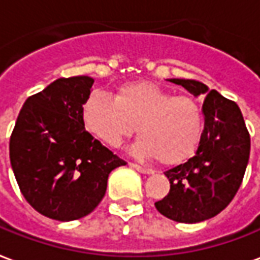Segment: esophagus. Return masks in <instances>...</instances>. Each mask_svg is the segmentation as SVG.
<instances>
[{
  "label": "esophagus",
  "mask_w": 260,
  "mask_h": 260,
  "mask_svg": "<svg viewBox=\"0 0 260 260\" xmlns=\"http://www.w3.org/2000/svg\"><path fill=\"white\" fill-rule=\"evenodd\" d=\"M132 167L136 168V170H137L139 173H141V174H153L154 173L151 168L143 167V166H139V164H132Z\"/></svg>",
  "instance_id": "esophagus-1"
}]
</instances>
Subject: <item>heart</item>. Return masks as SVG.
<instances>
[{"label":"heart","mask_w":260,"mask_h":260,"mask_svg":"<svg viewBox=\"0 0 260 260\" xmlns=\"http://www.w3.org/2000/svg\"><path fill=\"white\" fill-rule=\"evenodd\" d=\"M86 130L109 147H119L136 130L133 151L164 166L187 161L201 141L204 114L198 102L150 82L119 86L113 98L93 92L82 107Z\"/></svg>","instance_id":"1"}]
</instances>
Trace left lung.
I'll list each match as a JSON object with an SVG mask.
<instances>
[{"label":"left lung","instance_id":"1","mask_svg":"<svg viewBox=\"0 0 260 260\" xmlns=\"http://www.w3.org/2000/svg\"><path fill=\"white\" fill-rule=\"evenodd\" d=\"M204 96V132L194 157L166 171L170 192L154 205L173 221L202 222L226 208L241 187L249 161L250 137L235 102L198 80L170 79Z\"/></svg>","mask_w":260,"mask_h":260}]
</instances>
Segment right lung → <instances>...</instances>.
<instances>
[{"label": "right lung", "instance_id": "right-lung-1", "mask_svg": "<svg viewBox=\"0 0 260 260\" xmlns=\"http://www.w3.org/2000/svg\"><path fill=\"white\" fill-rule=\"evenodd\" d=\"M89 76L60 78L25 100L10 139V160L25 200L39 214L75 221L106 194L107 178L124 166L86 132L82 107Z\"/></svg>", "mask_w": 260, "mask_h": 260}]
</instances>
